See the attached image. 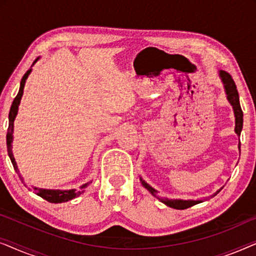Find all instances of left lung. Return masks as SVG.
Here are the masks:
<instances>
[{"instance_id": "1", "label": "left lung", "mask_w": 256, "mask_h": 256, "mask_svg": "<svg viewBox=\"0 0 256 256\" xmlns=\"http://www.w3.org/2000/svg\"><path fill=\"white\" fill-rule=\"evenodd\" d=\"M219 76H220V78H222L224 87H225L227 100H228L230 104H232L233 110H234V116H236V129H234V130H236L238 136H240L241 130H242L244 113H242V110H241V106H240L239 93H238L236 85V82H234V80L232 79V76H230V73H227L225 71H219ZM239 149H240V143H239ZM140 180H141V183L143 186H144L146 190H148L150 194L154 196V197H156L160 202H162L163 204L169 206V208H172L176 210H185L188 208H191V206H194L196 204H199V202H202V200H183V199L162 198V197H160L155 188L150 186L148 183H146L142 178H140ZM218 192H216V194H218Z\"/></svg>"}]
</instances>
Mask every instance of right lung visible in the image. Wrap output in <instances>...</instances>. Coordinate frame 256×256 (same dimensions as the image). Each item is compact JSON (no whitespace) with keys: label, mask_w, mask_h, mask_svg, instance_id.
I'll use <instances>...</instances> for the list:
<instances>
[{"label":"right lung","mask_w":256,"mask_h":256,"mask_svg":"<svg viewBox=\"0 0 256 256\" xmlns=\"http://www.w3.org/2000/svg\"><path fill=\"white\" fill-rule=\"evenodd\" d=\"M40 57H38L36 60L34 62V64L36 62ZM31 72V68L28 70L26 74L23 76L22 80H20V90H18V94H17L15 99L12 101V107H10V112H9V127H8V132H6V148H8V155L10 157V160H12V166H14V169L16 170V172L20 174V171H18V168H17V164L15 162V158H14V155H12V132H14V121H15V118L17 115V112H18V106H20V99H22V96H23V90H24V85H26V80L28 79V76H29ZM90 183H86L84 184L82 186H80V190L76 191V188H72V190H46V188H34V190L36 191V194L42 197L45 200L50 202H54V204H58V202H68L71 200V199H74L76 197H78L84 192V188H85L87 185Z\"/></svg>","instance_id":"1"}]
</instances>
